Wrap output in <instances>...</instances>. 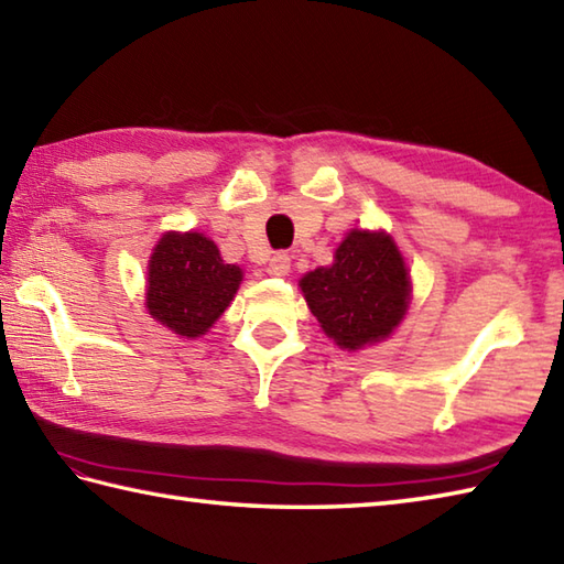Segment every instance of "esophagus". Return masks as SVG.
<instances>
[{
  "label": "esophagus",
  "mask_w": 564,
  "mask_h": 564,
  "mask_svg": "<svg viewBox=\"0 0 564 564\" xmlns=\"http://www.w3.org/2000/svg\"><path fill=\"white\" fill-rule=\"evenodd\" d=\"M269 273L275 275V279H281V275H289L291 273V257L285 251L273 253L271 261H269Z\"/></svg>",
  "instance_id": "obj_1"
}]
</instances>
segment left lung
<instances>
[{"mask_svg": "<svg viewBox=\"0 0 564 564\" xmlns=\"http://www.w3.org/2000/svg\"><path fill=\"white\" fill-rule=\"evenodd\" d=\"M301 291L325 335L355 351L393 333L408 311L411 281L389 235L355 229L337 247L333 267L303 275Z\"/></svg>", "mask_w": 564, "mask_h": 564, "instance_id": "1", "label": "left lung"}]
</instances>
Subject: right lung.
<instances>
[{
	"instance_id": "1",
	"label": "right lung",
	"mask_w": 564,
	"mask_h": 564,
	"mask_svg": "<svg viewBox=\"0 0 564 564\" xmlns=\"http://www.w3.org/2000/svg\"><path fill=\"white\" fill-rule=\"evenodd\" d=\"M241 269L225 263L205 235L169 231L151 253L147 307L181 337H200L227 311Z\"/></svg>"
}]
</instances>
